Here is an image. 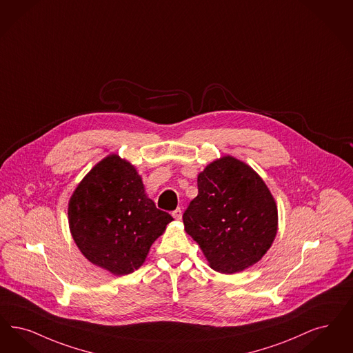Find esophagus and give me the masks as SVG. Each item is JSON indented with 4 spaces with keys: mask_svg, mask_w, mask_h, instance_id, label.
Returning <instances> with one entry per match:
<instances>
[{
    "mask_svg": "<svg viewBox=\"0 0 353 353\" xmlns=\"http://www.w3.org/2000/svg\"><path fill=\"white\" fill-rule=\"evenodd\" d=\"M172 215H173V218H174V219L181 221V218H183V212H181V209L179 208V209H176L174 212H172Z\"/></svg>",
    "mask_w": 353,
    "mask_h": 353,
    "instance_id": "34e87169",
    "label": "esophagus"
}]
</instances>
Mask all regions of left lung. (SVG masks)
Wrapping results in <instances>:
<instances>
[{
	"label": "left lung",
	"instance_id": "8db88e82",
	"mask_svg": "<svg viewBox=\"0 0 353 353\" xmlns=\"http://www.w3.org/2000/svg\"><path fill=\"white\" fill-rule=\"evenodd\" d=\"M198 196L183 212V226L210 268L234 274L259 263L277 235L276 201L248 164L222 156L198 173Z\"/></svg>",
	"mask_w": 353,
	"mask_h": 353
}]
</instances>
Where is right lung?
I'll return each mask as SVG.
<instances>
[{
	"instance_id": "1",
	"label": "right lung",
	"mask_w": 353,
	"mask_h": 353,
	"mask_svg": "<svg viewBox=\"0 0 353 353\" xmlns=\"http://www.w3.org/2000/svg\"><path fill=\"white\" fill-rule=\"evenodd\" d=\"M173 221L156 209L137 168L115 154L86 173L68 202V223L80 252L114 276L141 268Z\"/></svg>"
}]
</instances>
